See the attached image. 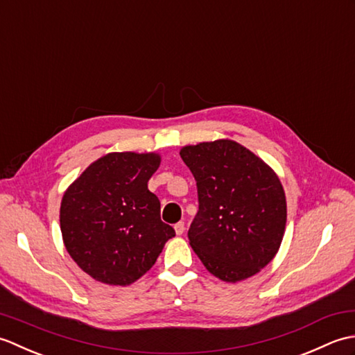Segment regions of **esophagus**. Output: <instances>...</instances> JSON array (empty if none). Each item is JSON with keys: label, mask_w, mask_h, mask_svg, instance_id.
Returning a JSON list of instances; mask_svg holds the SVG:
<instances>
[{"label": "esophagus", "mask_w": 355, "mask_h": 355, "mask_svg": "<svg viewBox=\"0 0 355 355\" xmlns=\"http://www.w3.org/2000/svg\"><path fill=\"white\" fill-rule=\"evenodd\" d=\"M173 229H175V233L177 235H183V232H184V223H177L175 225H173Z\"/></svg>", "instance_id": "obj_1"}]
</instances>
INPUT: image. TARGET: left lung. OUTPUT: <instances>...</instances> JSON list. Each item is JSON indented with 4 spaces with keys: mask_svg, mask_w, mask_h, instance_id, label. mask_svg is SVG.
Listing matches in <instances>:
<instances>
[{
    "mask_svg": "<svg viewBox=\"0 0 355 355\" xmlns=\"http://www.w3.org/2000/svg\"><path fill=\"white\" fill-rule=\"evenodd\" d=\"M198 187L189 244L209 273L235 284L259 273L281 247L286 198L270 166L238 141L220 139L180 149Z\"/></svg>",
    "mask_w": 355,
    "mask_h": 355,
    "instance_id": "left-lung-1",
    "label": "left lung"
}]
</instances>
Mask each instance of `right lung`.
<instances>
[{
    "instance_id": "obj_1",
    "label": "right lung",
    "mask_w": 355,
    "mask_h": 355,
    "mask_svg": "<svg viewBox=\"0 0 355 355\" xmlns=\"http://www.w3.org/2000/svg\"><path fill=\"white\" fill-rule=\"evenodd\" d=\"M157 153H110L67 187L59 210L71 259L108 285H131L154 266L175 230L160 220V201L148 182Z\"/></svg>"
}]
</instances>
